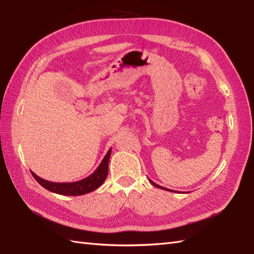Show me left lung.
Wrapping results in <instances>:
<instances>
[{
  "mask_svg": "<svg viewBox=\"0 0 254 254\" xmlns=\"http://www.w3.org/2000/svg\"><path fill=\"white\" fill-rule=\"evenodd\" d=\"M149 180V182L152 183V185L154 186V187H156V188H158V189H163V190H166V191H171V192H175V191H172V190H169V189H167V188H164V187H161V186H158L157 183H155L154 181H152L150 179H148Z\"/></svg>",
  "mask_w": 254,
  "mask_h": 254,
  "instance_id": "obj_1",
  "label": "left lung"
}]
</instances>
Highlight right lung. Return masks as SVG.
Instances as JSON below:
<instances>
[{
    "instance_id": "1",
    "label": "right lung",
    "mask_w": 254,
    "mask_h": 254,
    "mask_svg": "<svg viewBox=\"0 0 254 254\" xmlns=\"http://www.w3.org/2000/svg\"><path fill=\"white\" fill-rule=\"evenodd\" d=\"M110 155L111 148L108 150L98 168L93 174L75 182H51L38 177L35 172H30L37 182L47 189L48 191L61 194V195H83V194L95 191L96 189H98L105 182L108 176V164H109Z\"/></svg>"
}]
</instances>
